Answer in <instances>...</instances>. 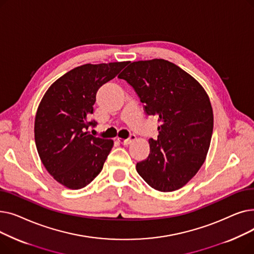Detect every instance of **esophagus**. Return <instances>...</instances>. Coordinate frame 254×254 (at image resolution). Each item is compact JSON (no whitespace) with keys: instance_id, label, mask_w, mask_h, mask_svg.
I'll return each instance as SVG.
<instances>
[{"instance_id":"obj_1","label":"esophagus","mask_w":254,"mask_h":254,"mask_svg":"<svg viewBox=\"0 0 254 254\" xmlns=\"http://www.w3.org/2000/svg\"><path fill=\"white\" fill-rule=\"evenodd\" d=\"M135 140H136V136L135 135H130L127 139H122V138H118L117 139V141L119 143H122L124 145H128V144H130L132 141H135Z\"/></svg>"}]
</instances>
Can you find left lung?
Masks as SVG:
<instances>
[{"label": "left lung", "mask_w": 254, "mask_h": 254, "mask_svg": "<svg viewBox=\"0 0 254 254\" xmlns=\"http://www.w3.org/2000/svg\"><path fill=\"white\" fill-rule=\"evenodd\" d=\"M135 89L147 115L158 117L150 153L137 163L138 174L159 191H174L204 164L213 131L207 92L189 73L171 62L155 59L130 63L119 74Z\"/></svg>", "instance_id": "8db88e82"}]
</instances>
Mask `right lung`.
Masks as SVG:
<instances>
[{
	"label": "right lung",
	"instance_id": "right-lung-1",
	"mask_svg": "<svg viewBox=\"0 0 254 254\" xmlns=\"http://www.w3.org/2000/svg\"><path fill=\"white\" fill-rule=\"evenodd\" d=\"M127 62L86 64L69 71L47 89L35 118V142L49 174L70 190L83 189L103 169L113 141L87 131L99 88Z\"/></svg>",
	"mask_w": 254,
	"mask_h": 254
}]
</instances>
